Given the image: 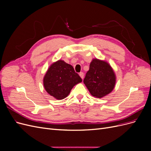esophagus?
<instances>
[{"label": "esophagus", "mask_w": 151, "mask_h": 151, "mask_svg": "<svg viewBox=\"0 0 151 151\" xmlns=\"http://www.w3.org/2000/svg\"><path fill=\"white\" fill-rule=\"evenodd\" d=\"M79 76L81 77V79H83V78H84V73L83 72H80L79 73Z\"/></svg>", "instance_id": "1"}]
</instances>
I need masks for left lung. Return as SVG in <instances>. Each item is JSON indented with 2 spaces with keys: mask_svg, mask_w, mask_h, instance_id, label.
<instances>
[{
  "mask_svg": "<svg viewBox=\"0 0 151 151\" xmlns=\"http://www.w3.org/2000/svg\"><path fill=\"white\" fill-rule=\"evenodd\" d=\"M84 83L94 97L101 98L110 93L116 84V75L109 63L94 58L86 73Z\"/></svg>",
  "mask_w": 151,
  "mask_h": 151,
  "instance_id": "1",
  "label": "left lung"
}]
</instances>
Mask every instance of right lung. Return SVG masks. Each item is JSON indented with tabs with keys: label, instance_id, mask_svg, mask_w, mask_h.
<instances>
[{
	"label": "right lung",
	"instance_id": "right-lung-1",
	"mask_svg": "<svg viewBox=\"0 0 151 151\" xmlns=\"http://www.w3.org/2000/svg\"><path fill=\"white\" fill-rule=\"evenodd\" d=\"M81 82L82 79L73 67L62 60L53 62L43 77L45 89L58 100L65 98L73 87Z\"/></svg>",
	"mask_w": 151,
	"mask_h": 151
}]
</instances>
